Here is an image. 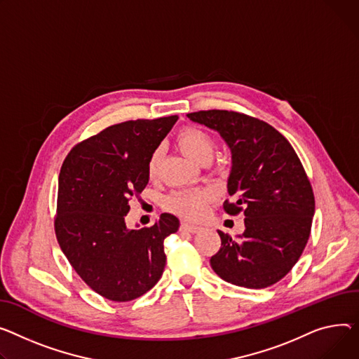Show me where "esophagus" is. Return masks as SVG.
Returning <instances> with one entry per match:
<instances>
[{
	"instance_id": "34e87169",
	"label": "esophagus",
	"mask_w": 359,
	"mask_h": 359,
	"mask_svg": "<svg viewBox=\"0 0 359 359\" xmlns=\"http://www.w3.org/2000/svg\"><path fill=\"white\" fill-rule=\"evenodd\" d=\"M180 229H182V231H187V232H192V233H195V232L201 231V226H196V225H190V224H186V222H183V224L180 225Z\"/></svg>"
}]
</instances>
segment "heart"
<instances>
[{"label": "heart", "instance_id": "obj_1", "mask_svg": "<svg viewBox=\"0 0 359 359\" xmlns=\"http://www.w3.org/2000/svg\"><path fill=\"white\" fill-rule=\"evenodd\" d=\"M177 144L182 151L196 163L210 158L215 150L213 137L198 127L183 128L177 135ZM160 170V150L156 149L147 161V173L150 179H156ZM213 198V192L208 187L182 189L170 194L164 201V206L182 218L198 219L205 212L206 203Z\"/></svg>", "mask_w": 359, "mask_h": 359}]
</instances>
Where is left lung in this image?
<instances>
[{
  "label": "left lung",
  "mask_w": 359,
  "mask_h": 359,
  "mask_svg": "<svg viewBox=\"0 0 359 359\" xmlns=\"http://www.w3.org/2000/svg\"><path fill=\"white\" fill-rule=\"evenodd\" d=\"M192 121L218 131L232 153L229 215H245L240 240L218 231L221 248L210 267L222 280L247 289L280 281L300 258L312 228L315 195L294 149L258 118L225 109L190 112Z\"/></svg>",
  "instance_id": "left-lung-1"
}]
</instances>
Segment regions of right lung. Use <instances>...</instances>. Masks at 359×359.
I'll list each match as a JSON object with an SVG mask.
<instances>
[{"label": "right lung", "instance_id": "1", "mask_svg": "<svg viewBox=\"0 0 359 359\" xmlns=\"http://www.w3.org/2000/svg\"><path fill=\"white\" fill-rule=\"evenodd\" d=\"M177 115L111 126L72 149L57 189L55 232L70 266L89 287L112 302L134 300L160 280L164 240L179 219L161 213L149 228L128 229V202L149 183L150 154Z\"/></svg>", "mask_w": 359, "mask_h": 359}]
</instances>
